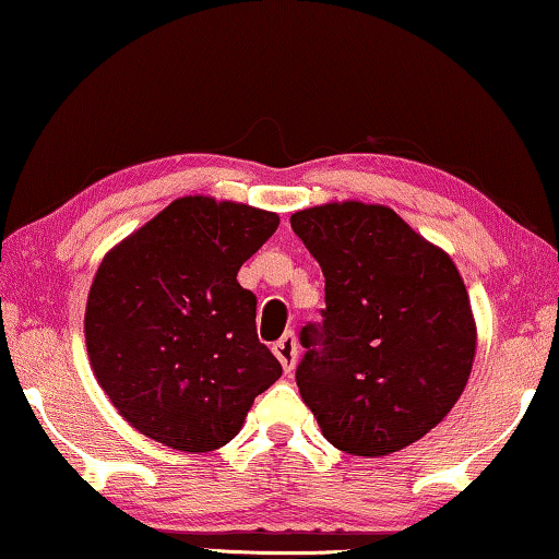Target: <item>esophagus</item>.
I'll return each instance as SVG.
<instances>
[{"label": "esophagus", "mask_w": 559, "mask_h": 559, "mask_svg": "<svg viewBox=\"0 0 559 559\" xmlns=\"http://www.w3.org/2000/svg\"><path fill=\"white\" fill-rule=\"evenodd\" d=\"M273 354H276V359L281 361L283 371H286V373L294 371L296 359H298V338H296V333L294 331L283 333V336L276 341V344H273Z\"/></svg>", "instance_id": "obj_1"}]
</instances>
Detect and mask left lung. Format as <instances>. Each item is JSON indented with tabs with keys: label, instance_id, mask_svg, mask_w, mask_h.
<instances>
[{
	"label": "left lung",
	"instance_id": "8db88e82",
	"mask_svg": "<svg viewBox=\"0 0 559 559\" xmlns=\"http://www.w3.org/2000/svg\"><path fill=\"white\" fill-rule=\"evenodd\" d=\"M323 278L321 323H306L296 384L333 447L384 456L444 419L469 379L477 329L441 248L384 205L356 200L290 215Z\"/></svg>",
	"mask_w": 559,
	"mask_h": 559
}]
</instances>
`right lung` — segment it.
I'll return each mask as SVG.
<instances>
[{
    "label": "right lung",
    "mask_w": 559,
    "mask_h": 559,
    "mask_svg": "<svg viewBox=\"0 0 559 559\" xmlns=\"http://www.w3.org/2000/svg\"><path fill=\"white\" fill-rule=\"evenodd\" d=\"M276 228V213L190 195L99 263L85 311L90 364L145 437L213 452L281 377L258 341L255 296L236 281Z\"/></svg>",
    "instance_id": "right-lung-1"
}]
</instances>
